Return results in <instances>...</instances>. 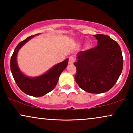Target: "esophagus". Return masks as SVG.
Segmentation results:
<instances>
[{"label": "esophagus", "instance_id": "1", "mask_svg": "<svg viewBox=\"0 0 133 133\" xmlns=\"http://www.w3.org/2000/svg\"><path fill=\"white\" fill-rule=\"evenodd\" d=\"M74 61H75V58L73 56H70L69 57V63L70 64H72L74 62Z\"/></svg>", "mask_w": 133, "mask_h": 133}]
</instances>
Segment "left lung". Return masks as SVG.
Instances as JSON below:
<instances>
[{"instance_id":"left-lung-1","label":"left lung","mask_w":133,"mask_h":133,"mask_svg":"<svg viewBox=\"0 0 133 133\" xmlns=\"http://www.w3.org/2000/svg\"><path fill=\"white\" fill-rule=\"evenodd\" d=\"M97 45L77 54L74 77L83 90L100 94L110 90L117 81L123 69V57L119 45L110 36L94 35Z\"/></svg>"}]
</instances>
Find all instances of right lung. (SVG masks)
Wrapping results in <instances>:
<instances>
[{"label": "right lung", "instance_id": "add662e5", "mask_svg": "<svg viewBox=\"0 0 133 133\" xmlns=\"http://www.w3.org/2000/svg\"><path fill=\"white\" fill-rule=\"evenodd\" d=\"M35 36L27 37L17 45L11 58L10 68L16 84L24 93L34 97H41L48 93L56 86L60 75L68 65V59L55 65L41 76L31 77L25 75L18 66L17 54L20 49Z\"/></svg>", "mask_w": 133, "mask_h": 133}]
</instances>
